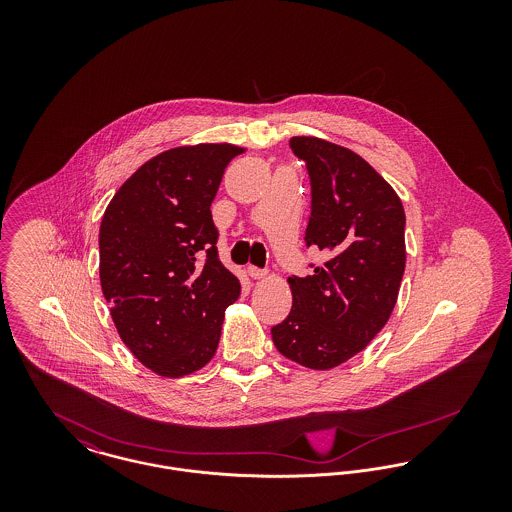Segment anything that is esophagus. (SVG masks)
Here are the masks:
<instances>
[{"mask_svg": "<svg viewBox=\"0 0 512 512\" xmlns=\"http://www.w3.org/2000/svg\"><path fill=\"white\" fill-rule=\"evenodd\" d=\"M247 274H249L251 278H265V276H267V270H265V268L249 265V267H247Z\"/></svg>", "mask_w": 512, "mask_h": 512, "instance_id": "obj_1", "label": "esophagus"}]
</instances>
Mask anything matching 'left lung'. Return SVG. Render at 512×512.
<instances>
[{
	"label": "left lung",
	"instance_id": "1",
	"mask_svg": "<svg viewBox=\"0 0 512 512\" xmlns=\"http://www.w3.org/2000/svg\"><path fill=\"white\" fill-rule=\"evenodd\" d=\"M290 147L311 182L305 245L326 261L288 278L292 311L270 332L284 357L326 370L363 351L390 318L405 272V211L351 149L318 138H292Z\"/></svg>",
	"mask_w": 512,
	"mask_h": 512
}]
</instances>
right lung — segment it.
Segmentation results:
<instances>
[{"mask_svg":"<svg viewBox=\"0 0 512 512\" xmlns=\"http://www.w3.org/2000/svg\"><path fill=\"white\" fill-rule=\"evenodd\" d=\"M232 144L174 147L149 159L111 199L99 228V280L134 357L184 376L217 351L224 309L242 292L220 263L211 203Z\"/></svg>","mask_w":512,"mask_h":512,"instance_id":"obj_1","label":"right lung"}]
</instances>
